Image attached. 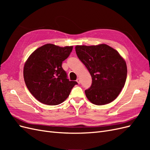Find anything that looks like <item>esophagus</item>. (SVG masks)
<instances>
[{
  "label": "esophagus",
  "instance_id": "esophagus-1",
  "mask_svg": "<svg viewBox=\"0 0 150 150\" xmlns=\"http://www.w3.org/2000/svg\"><path fill=\"white\" fill-rule=\"evenodd\" d=\"M76 81H77V83H78V84H80V83H81V80H80V79H79V78H78V79H77Z\"/></svg>",
  "mask_w": 150,
  "mask_h": 150
}]
</instances>
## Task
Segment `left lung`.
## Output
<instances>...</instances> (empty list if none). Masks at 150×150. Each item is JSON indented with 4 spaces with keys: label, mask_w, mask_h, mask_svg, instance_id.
Wrapping results in <instances>:
<instances>
[{
    "label": "left lung",
    "mask_w": 150,
    "mask_h": 150,
    "mask_svg": "<svg viewBox=\"0 0 150 150\" xmlns=\"http://www.w3.org/2000/svg\"><path fill=\"white\" fill-rule=\"evenodd\" d=\"M75 49L92 78L91 86L85 90L89 101L96 105L114 101L126 82L127 66L124 59L115 49L104 44L76 46Z\"/></svg>",
    "instance_id": "left-lung-1"
}]
</instances>
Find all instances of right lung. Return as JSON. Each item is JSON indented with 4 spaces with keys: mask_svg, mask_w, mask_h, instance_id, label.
I'll return each mask as SVG.
<instances>
[{
    "mask_svg": "<svg viewBox=\"0 0 150 150\" xmlns=\"http://www.w3.org/2000/svg\"><path fill=\"white\" fill-rule=\"evenodd\" d=\"M73 46L62 47L47 44L30 54L24 67L27 88L39 102L57 105L69 96L76 81L67 78L62 63L69 57Z\"/></svg>",
    "mask_w": 150,
    "mask_h": 150,
    "instance_id": "add662e5",
    "label": "right lung"
}]
</instances>
